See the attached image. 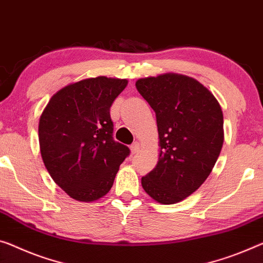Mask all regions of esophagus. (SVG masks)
Listing matches in <instances>:
<instances>
[{
  "label": "esophagus",
  "mask_w": 263,
  "mask_h": 263,
  "mask_svg": "<svg viewBox=\"0 0 263 263\" xmlns=\"http://www.w3.org/2000/svg\"><path fill=\"white\" fill-rule=\"evenodd\" d=\"M141 149V144L139 142H135L134 144L130 145V152L133 153V154H136V153H139Z\"/></svg>",
  "instance_id": "1"
}]
</instances>
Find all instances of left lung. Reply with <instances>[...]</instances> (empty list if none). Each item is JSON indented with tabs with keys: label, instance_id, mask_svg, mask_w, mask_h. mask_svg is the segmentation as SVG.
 <instances>
[{
	"label": "left lung",
	"instance_id": "8db88e82",
	"mask_svg": "<svg viewBox=\"0 0 263 263\" xmlns=\"http://www.w3.org/2000/svg\"><path fill=\"white\" fill-rule=\"evenodd\" d=\"M135 86L156 114L159 161L141 180L162 204L183 201L212 173L224 140L223 114L213 92L191 76L165 72Z\"/></svg>",
	"mask_w": 263,
	"mask_h": 263
}]
</instances>
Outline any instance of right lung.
I'll list each match as a JSON object with an SVG mask.
<instances>
[{
  "label": "right lung",
  "mask_w": 263,
  "mask_h": 263,
  "mask_svg": "<svg viewBox=\"0 0 263 263\" xmlns=\"http://www.w3.org/2000/svg\"><path fill=\"white\" fill-rule=\"evenodd\" d=\"M128 80L98 76L51 96L39 122L40 152L54 182L71 199L94 202L112 187L127 145L112 140L110 109Z\"/></svg>",
  "instance_id": "1"
}]
</instances>
